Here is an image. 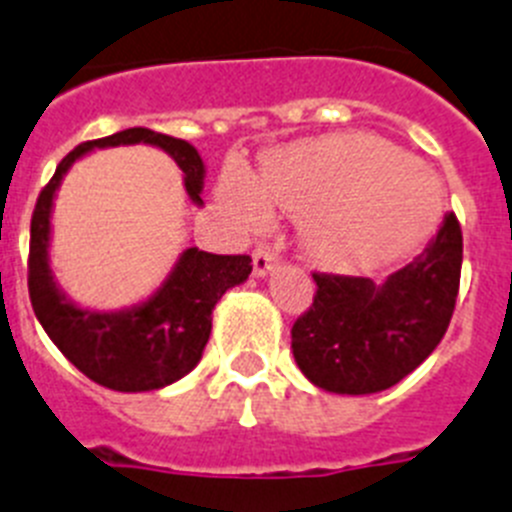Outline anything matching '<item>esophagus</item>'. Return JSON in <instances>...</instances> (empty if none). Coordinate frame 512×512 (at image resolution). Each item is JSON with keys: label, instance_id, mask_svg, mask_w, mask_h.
Returning <instances> with one entry per match:
<instances>
[{"label": "esophagus", "instance_id": "obj_1", "mask_svg": "<svg viewBox=\"0 0 512 512\" xmlns=\"http://www.w3.org/2000/svg\"><path fill=\"white\" fill-rule=\"evenodd\" d=\"M277 261L279 256L271 251L269 246H259L253 251V274H256V277H266V274L277 266Z\"/></svg>", "mask_w": 512, "mask_h": 512}]
</instances>
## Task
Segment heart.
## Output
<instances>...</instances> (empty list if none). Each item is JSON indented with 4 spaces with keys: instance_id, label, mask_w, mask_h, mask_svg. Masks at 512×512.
Masks as SVG:
<instances>
[{
    "instance_id": "obj_1",
    "label": "heart",
    "mask_w": 512,
    "mask_h": 512,
    "mask_svg": "<svg viewBox=\"0 0 512 512\" xmlns=\"http://www.w3.org/2000/svg\"><path fill=\"white\" fill-rule=\"evenodd\" d=\"M217 197L251 230L271 223V207L297 217L305 251L338 271L405 259L441 223V192L425 166L372 133L277 148L261 161L259 182L228 166Z\"/></svg>"
}]
</instances>
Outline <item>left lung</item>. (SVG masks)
<instances>
[{"label": "left lung", "mask_w": 512, "mask_h": 512, "mask_svg": "<svg viewBox=\"0 0 512 512\" xmlns=\"http://www.w3.org/2000/svg\"><path fill=\"white\" fill-rule=\"evenodd\" d=\"M461 277V228L443 217L418 259L384 282L312 274L318 292L292 328V354L315 387L374 395L415 372L441 343Z\"/></svg>", "instance_id": "obj_1"}]
</instances>
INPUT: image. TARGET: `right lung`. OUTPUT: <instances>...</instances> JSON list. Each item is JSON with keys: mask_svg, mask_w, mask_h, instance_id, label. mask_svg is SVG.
<instances>
[{"mask_svg": "<svg viewBox=\"0 0 512 512\" xmlns=\"http://www.w3.org/2000/svg\"><path fill=\"white\" fill-rule=\"evenodd\" d=\"M156 146L169 153L184 174L192 205L202 207L205 161L187 140L148 128H128L76 146L58 164L40 192L30 223L27 287L43 330L71 364L92 382L115 392H151L187 377L200 364L212 333V310L220 297L251 274L248 256L184 248L174 269L148 300L122 310H89L71 300L51 269V215L56 192L71 166L94 148Z\"/></svg>", "mask_w": 512, "mask_h": 512, "instance_id": "add662e5", "label": "right lung"}]
</instances>
